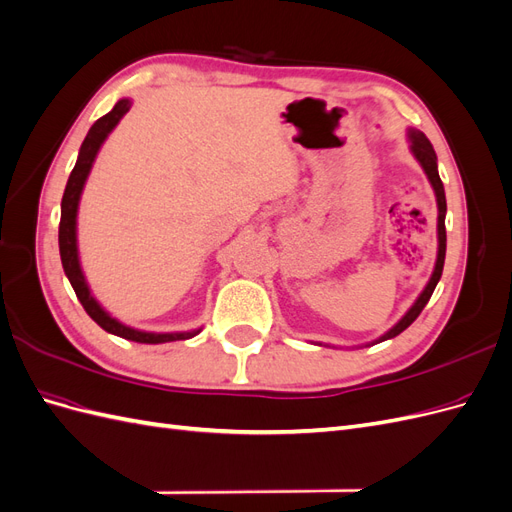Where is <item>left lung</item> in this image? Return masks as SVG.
<instances>
[{
  "instance_id": "1",
  "label": "left lung",
  "mask_w": 512,
  "mask_h": 512,
  "mask_svg": "<svg viewBox=\"0 0 512 512\" xmlns=\"http://www.w3.org/2000/svg\"><path fill=\"white\" fill-rule=\"evenodd\" d=\"M408 141H410L412 156L416 158V162L421 164V168L425 170V175H427L431 188H433V194H436V203H438V256H436V267H433V273L429 277V282L423 288V292L418 294V299L414 301V305L408 309L404 316H401V320L395 324V327H391L384 335H380L376 342H371L369 346L386 342V339H391V337H397L401 331H406L410 327V324L418 318V314L423 312V307L427 305V301L431 299V294H433V290H436L440 277H442V269H444V256H446V226H444V220H446V196H444L442 179L438 175V158H436V151H433L431 143L427 141V136L423 132L410 128L408 130Z\"/></svg>"
}]
</instances>
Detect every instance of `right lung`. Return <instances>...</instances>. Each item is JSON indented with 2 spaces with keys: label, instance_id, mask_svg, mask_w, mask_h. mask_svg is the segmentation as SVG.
<instances>
[{
  "label": "right lung",
  "instance_id": "1",
  "mask_svg": "<svg viewBox=\"0 0 512 512\" xmlns=\"http://www.w3.org/2000/svg\"><path fill=\"white\" fill-rule=\"evenodd\" d=\"M132 100L130 98H121L111 113H106L100 117L94 126L89 128L85 141L79 149V158H76V164L72 168V173L68 177L64 198H61V220H59V256H61V265H64L66 277L70 280L76 297H79L81 305L85 307V312L91 316V320L98 322L100 327L106 333H113L117 337L130 339V342L138 344H166V342H179V339H190L198 335L203 329H192V331H179V333H153V331H141L128 327V324L119 322L113 318L106 309L98 303V299L91 294L89 284L85 280V273L81 269V258H79V243H76V215H79V203H81V194L85 188V181L91 173V166L96 162V156L104 141L115 130L121 117L130 111Z\"/></svg>",
  "mask_w": 512,
  "mask_h": 512
}]
</instances>
